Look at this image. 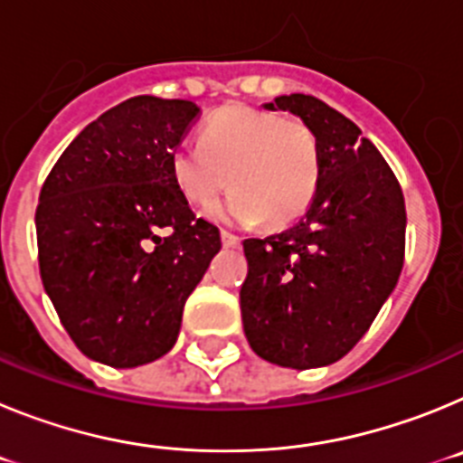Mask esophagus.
<instances>
[{"label": "esophagus", "instance_id": "esophagus-1", "mask_svg": "<svg viewBox=\"0 0 463 463\" xmlns=\"http://www.w3.org/2000/svg\"><path fill=\"white\" fill-rule=\"evenodd\" d=\"M222 245L224 248H239L241 245V239L239 236H234V234H229V232H222Z\"/></svg>", "mask_w": 463, "mask_h": 463}]
</instances>
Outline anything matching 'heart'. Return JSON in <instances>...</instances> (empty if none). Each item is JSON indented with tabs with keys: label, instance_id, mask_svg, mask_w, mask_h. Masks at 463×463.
Segmentation results:
<instances>
[{
	"label": "heart",
	"instance_id": "obj_1",
	"mask_svg": "<svg viewBox=\"0 0 463 463\" xmlns=\"http://www.w3.org/2000/svg\"><path fill=\"white\" fill-rule=\"evenodd\" d=\"M171 178L194 206H208L224 187H234L208 211L220 222L285 224L313 202L320 150L304 122L229 104L208 118L199 143H181L171 153Z\"/></svg>",
	"mask_w": 463,
	"mask_h": 463
}]
</instances>
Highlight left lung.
I'll return each instance as SVG.
<instances>
[{
    "mask_svg": "<svg viewBox=\"0 0 463 463\" xmlns=\"http://www.w3.org/2000/svg\"><path fill=\"white\" fill-rule=\"evenodd\" d=\"M313 132L320 183L306 215L267 239H245V338L267 362L317 369L345 357L394 292L406 250V203L396 175L362 129L310 94H282Z\"/></svg>",
    "mask_w": 463,
    "mask_h": 463,
    "instance_id": "left-lung-1",
    "label": "left lung"
}]
</instances>
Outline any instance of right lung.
<instances>
[{
	"instance_id": "1",
	"label": "right lung",
	"mask_w": 463,
	"mask_h": 463,
	"mask_svg": "<svg viewBox=\"0 0 463 463\" xmlns=\"http://www.w3.org/2000/svg\"><path fill=\"white\" fill-rule=\"evenodd\" d=\"M196 116L185 99L122 101L69 143L41 187L43 289L94 362L134 369L169 353L187 297L222 248L171 178V153Z\"/></svg>"
}]
</instances>
